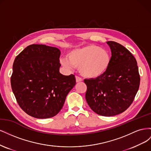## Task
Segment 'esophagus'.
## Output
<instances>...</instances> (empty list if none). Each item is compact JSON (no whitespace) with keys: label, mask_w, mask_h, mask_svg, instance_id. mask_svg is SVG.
<instances>
[{"label":"esophagus","mask_w":151,"mask_h":151,"mask_svg":"<svg viewBox=\"0 0 151 151\" xmlns=\"http://www.w3.org/2000/svg\"><path fill=\"white\" fill-rule=\"evenodd\" d=\"M76 83H79V82H81L82 81H83L81 77L77 76H76Z\"/></svg>","instance_id":"esophagus-1"}]
</instances>
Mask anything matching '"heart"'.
Returning a JSON list of instances; mask_svg holds the SVG:
<instances>
[{
  "instance_id": "b5f03b06",
  "label": "heart",
  "mask_w": 151,
  "mask_h": 151,
  "mask_svg": "<svg viewBox=\"0 0 151 151\" xmlns=\"http://www.w3.org/2000/svg\"><path fill=\"white\" fill-rule=\"evenodd\" d=\"M67 57V60H61L63 66L68 68L79 67L81 74L90 79L103 76L111 63V56L107 50L93 44L72 50Z\"/></svg>"
}]
</instances>
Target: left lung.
Returning a JSON list of instances; mask_svg holds the SVG:
<instances>
[{
	"mask_svg": "<svg viewBox=\"0 0 151 151\" xmlns=\"http://www.w3.org/2000/svg\"><path fill=\"white\" fill-rule=\"evenodd\" d=\"M111 63L108 69L96 79H85L86 99L93 111L111 116L125 111L134 101L140 85L135 58L125 47L109 41Z\"/></svg>",
	"mask_w": 151,
	"mask_h": 151,
	"instance_id": "obj_1",
	"label": "left lung"
}]
</instances>
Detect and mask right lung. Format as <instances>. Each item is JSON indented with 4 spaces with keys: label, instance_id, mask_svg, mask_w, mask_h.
Listing matches in <instances>:
<instances>
[{
    "label": "right lung",
    "instance_id": "right-lung-1",
    "mask_svg": "<svg viewBox=\"0 0 151 151\" xmlns=\"http://www.w3.org/2000/svg\"><path fill=\"white\" fill-rule=\"evenodd\" d=\"M60 51L33 44L16 57L11 77L12 92L21 108L36 118L55 116L76 84L75 76L59 72Z\"/></svg>",
    "mask_w": 151,
    "mask_h": 151
}]
</instances>
